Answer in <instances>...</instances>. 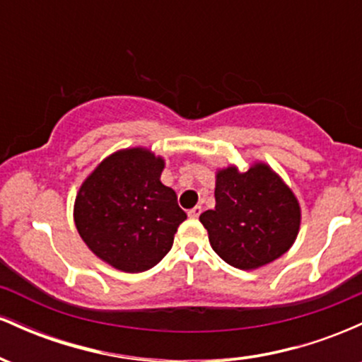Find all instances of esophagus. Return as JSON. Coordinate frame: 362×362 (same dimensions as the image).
I'll use <instances>...</instances> for the list:
<instances>
[{"label": "esophagus", "instance_id": "obj_1", "mask_svg": "<svg viewBox=\"0 0 362 362\" xmlns=\"http://www.w3.org/2000/svg\"><path fill=\"white\" fill-rule=\"evenodd\" d=\"M201 213H202V207H201V206H195V207H192V209H190L187 214H189L190 219H197L199 216H201Z\"/></svg>", "mask_w": 362, "mask_h": 362}]
</instances>
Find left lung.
<instances>
[{"label":"left lung","instance_id":"left-lung-1","mask_svg":"<svg viewBox=\"0 0 362 362\" xmlns=\"http://www.w3.org/2000/svg\"><path fill=\"white\" fill-rule=\"evenodd\" d=\"M214 197V209L199 219L226 264L253 271L279 259L296 242L300 202L264 161H255L247 172L235 165L218 170Z\"/></svg>","mask_w":362,"mask_h":362}]
</instances>
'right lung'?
Segmentation results:
<instances>
[{
	"mask_svg": "<svg viewBox=\"0 0 362 362\" xmlns=\"http://www.w3.org/2000/svg\"><path fill=\"white\" fill-rule=\"evenodd\" d=\"M165 160L148 148L112 153L85 178L73 218L98 259L122 272H144L163 259L187 214L161 184Z\"/></svg>",
	"mask_w": 362,
	"mask_h": 362,
	"instance_id": "right-lung-1",
	"label": "right lung"
}]
</instances>
